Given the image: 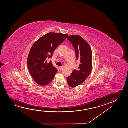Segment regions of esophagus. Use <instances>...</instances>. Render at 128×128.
Here are the masks:
<instances>
[{"label":"esophagus","instance_id":"obj_1","mask_svg":"<svg viewBox=\"0 0 128 128\" xmlns=\"http://www.w3.org/2000/svg\"><path fill=\"white\" fill-rule=\"evenodd\" d=\"M63 68V67H58V70L61 71V70H62Z\"/></svg>","mask_w":128,"mask_h":128}]
</instances>
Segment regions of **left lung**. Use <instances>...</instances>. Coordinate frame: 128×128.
I'll return each instance as SVG.
<instances>
[{
    "label": "left lung",
    "mask_w": 128,
    "mask_h": 128,
    "mask_svg": "<svg viewBox=\"0 0 128 128\" xmlns=\"http://www.w3.org/2000/svg\"><path fill=\"white\" fill-rule=\"evenodd\" d=\"M75 49L76 60L80 62L78 70H73L67 77L68 85L75 88L82 84L91 73L92 69V53L89 44L82 37L71 35L68 37Z\"/></svg>",
    "instance_id": "obj_1"
}]
</instances>
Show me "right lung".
<instances>
[{"label": "right lung", "mask_w": 128, "mask_h": 128, "mask_svg": "<svg viewBox=\"0 0 128 128\" xmlns=\"http://www.w3.org/2000/svg\"><path fill=\"white\" fill-rule=\"evenodd\" d=\"M66 34L49 33L36 41L28 54V66L30 74L36 82L42 86L49 84L57 72L51 61L53 53L60 44L66 39Z\"/></svg>", "instance_id": "1"}]
</instances>
